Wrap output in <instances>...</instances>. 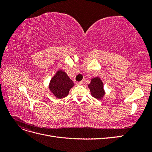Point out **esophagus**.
I'll return each mask as SVG.
<instances>
[{
	"label": "esophagus",
	"mask_w": 152,
	"mask_h": 152,
	"mask_svg": "<svg viewBox=\"0 0 152 152\" xmlns=\"http://www.w3.org/2000/svg\"><path fill=\"white\" fill-rule=\"evenodd\" d=\"M82 84H83V82H82V81L77 82V86H81V85H82Z\"/></svg>",
	"instance_id": "esophagus-1"
}]
</instances>
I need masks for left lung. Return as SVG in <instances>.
<instances>
[{
	"label": "left lung",
	"instance_id": "obj_1",
	"mask_svg": "<svg viewBox=\"0 0 152 152\" xmlns=\"http://www.w3.org/2000/svg\"><path fill=\"white\" fill-rule=\"evenodd\" d=\"M88 87L90 89L92 96L96 99L102 98L105 94L103 82L99 77L93 78L91 80V83L88 85Z\"/></svg>",
	"mask_w": 152,
	"mask_h": 152
}]
</instances>
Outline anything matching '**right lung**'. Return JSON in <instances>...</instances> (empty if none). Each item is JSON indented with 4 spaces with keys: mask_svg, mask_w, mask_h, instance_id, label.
Instances as JSON below:
<instances>
[{
    "mask_svg": "<svg viewBox=\"0 0 152 152\" xmlns=\"http://www.w3.org/2000/svg\"><path fill=\"white\" fill-rule=\"evenodd\" d=\"M73 86L74 83L66 73L60 70L56 72L50 80L49 87L57 98H63L68 94Z\"/></svg>",
    "mask_w": 152,
    "mask_h": 152,
    "instance_id": "add662e5",
    "label": "right lung"
}]
</instances>
